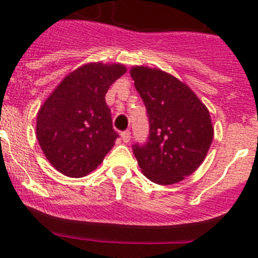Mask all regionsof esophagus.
<instances>
[{
  "label": "esophagus",
  "mask_w": 258,
  "mask_h": 258,
  "mask_svg": "<svg viewBox=\"0 0 258 258\" xmlns=\"http://www.w3.org/2000/svg\"><path fill=\"white\" fill-rule=\"evenodd\" d=\"M121 138H122V142L124 143H129L131 142V132L129 131H125L121 133Z\"/></svg>",
  "instance_id": "34e87169"
}]
</instances>
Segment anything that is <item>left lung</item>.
<instances>
[{
  "label": "left lung",
  "instance_id": "8db88e82",
  "mask_svg": "<svg viewBox=\"0 0 258 258\" xmlns=\"http://www.w3.org/2000/svg\"><path fill=\"white\" fill-rule=\"evenodd\" d=\"M131 75L150 122L149 141L134 145V156L150 181L177 183L208 154L213 141L208 108L186 84L159 68L134 66Z\"/></svg>",
  "mask_w": 258,
  "mask_h": 258
}]
</instances>
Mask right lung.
<instances>
[{
    "mask_svg": "<svg viewBox=\"0 0 258 258\" xmlns=\"http://www.w3.org/2000/svg\"><path fill=\"white\" fill-rule=\"evenodd\" d=\"M125 72L120 63H86L61 80L38 109L37 141L61 174L85 177L113 147L118 134L104 97Z\"/></svg>",
    "mask_w": 258,
    "mask_h": 258,
    "instance_id": "right-lung-1",
    "label": "right lung"
}]
</instances>
